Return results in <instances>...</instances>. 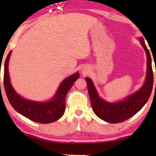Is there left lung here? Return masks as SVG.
I'll use <instances>...</instances> for the list:
<instances>
[{"instance_id": "left-lung-1", "label": "left lung", "mask_w": 156, "mask_h": 156, "mask_svg": "<svg viewBox=\"0 0 156 156\" xmlns=\"http://www.w3.org/2000/svg\"><path fill=\"white\" fill-rule=\"evenodd\" d=\"M139 41L146 51L147 76L145 82L136 92L128 96L124 101L117 103H108L100 98L92 80L87 77L85 78L93 112L98 117L107 122H122L133 117L145 105L151 94L153 86L151 57L144 39L140 38Z\"/></svg>"}]
</instances>
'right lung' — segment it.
I'll list each match as a JSON object with an SVG mask.
<instances>
[{
  "mask_svg": "<svg viewBox=\"0 0 156 156\" xmlns=\"http://www.w3.org/2000/svg\"><path fill=\"white\" fill-rule=\"evenodd\" d=\"M12 51L9 53L4 64L3 83L9 101L15 111L31 120L39 123L53 122L63 116L65 111V98L74 82L79 78L76 73L65 78L60 84L56 93L48 102H37L20 96L12 87L9 75L8 64Z\"/></svg>",
  "mask_w": 156,
  "mask_h": 156,
  "instance_id": "add662e5",
  "label": "right lung"
}]
</instances>
